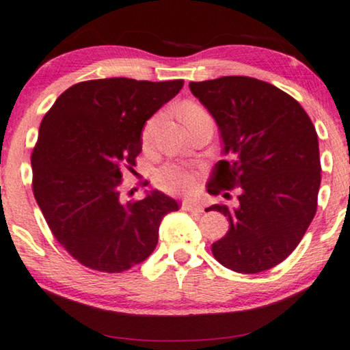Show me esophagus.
<instances>
[{"label": "esophagus", "mask_w": 350, "mask_h": 350, "mask_svg": "<svg viewBox=\"0 0 350 350\" xmlns=\"http://www.w3.org/2000/svg\"><path fill=\"white\" fill-rule=\"evenodd\" d=\"M182 211H189V213H203V208L200 204L191 203V201H184L182 203Z\"/></svg>", "instance_id": "esophagus-1"}]
</instances>
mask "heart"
Masks as SVG:
<instances>
[{"label": "heart", "instance_id": "b5f03b06", "mask_svg": "<svg viewBox=\"0 0 350 350\" xmlns=\"http://www.w3.org/2000/svg\"><path fill=\"white\" fill-rule=\"evenodd\" d=\"M203 109L196 106H187L184 109V119L187 120L190 116L196 114V112H201ZM160 122V116L157 114L152 117V119L147 122L144 126V131H142V137L147 142L154 135L157 125ZM155 185L159 187L160 190L168 191V193L173 195H190L196 191L200 185V174L196 171L187 168V166L177 165V163H168L155 173Z\"/></svg>", "mask_w": 350, "mask_h": 350}]
</instances>
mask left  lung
I'll use <instances>...</instances> for the list:
<instances>
[{"instance_id": "left-lung-1", "label": "left lung", "mask_w": 350, "mask_h": 350, "mask_svg": "<svg viewBox=\"0 0 350 350\" xmlns=\"http://www.w3.org/2000/svg\"><path fill=\"white\" fill-rule=\"evenodd\" d=\"M219 126L226 160L215 163L208 191L239 189L234 208L214 204L230 230L213 244L220 265L255 274L284 262L317 209L321 159L316 128L297 100L245 76L190 82Z\"/></svg>"}]
</instances>
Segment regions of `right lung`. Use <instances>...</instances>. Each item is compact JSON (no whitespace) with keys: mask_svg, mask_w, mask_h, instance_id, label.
Segmentation results:
<instances>
[{"mask_svg":"<svg viewBox=\"0 0 350 350\" xmlns=\"http://www.w3.org/2000/svg\"><path fill=\"white\" fill-rule=\"evenodd\" d=\"M184 81L126 77L79 82L44 116L31 154L33 193L49 228L83 267L122 273L144 262L177 201L160 190L120 198L122 176L136 166L142 128Z\"/></svg>","mask_w":350,"mask_h":350,"instance_id":"add662e5","label":"right lung"}]
</instances>
